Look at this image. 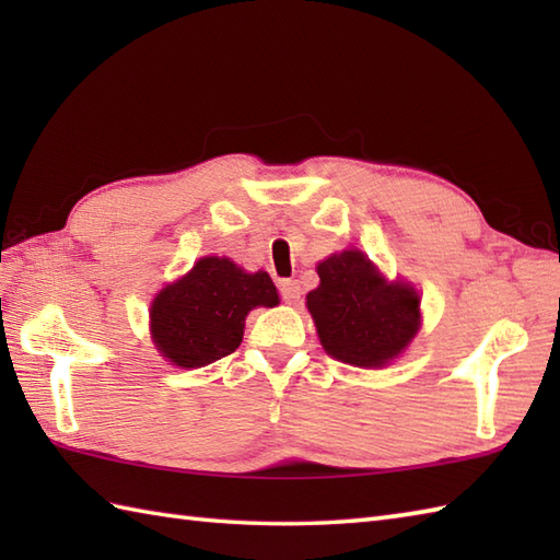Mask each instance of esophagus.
Returning <instances> with one entry per match:
<instances>
[{
  "label": "esophagus",
  "instance_id": "1",
  "mask_svg": "<svg viewBox=\"0 0 560 560\" xmlns=\"http://www.w3.org/2000/svg\"><path fill=\"white\" fill-rule=\"evenodd\" d=\"M279 293L287 303H299L301 301V283L295 279H281L279 281Z\"/></svg>",
  "mask_w": 560,
  "mask_h": 560
}]
</instances>
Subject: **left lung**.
I'll return each instance as SVG.
<instances>
[{
  "label": "left lung",
  "instance_id": "left-lung-1",
  "mask_svg": "<svg viewBox=\"0 0 560 560\" xmlns=\"http://www.w3.org/2000/svg\"><path fill=\"white\" fill-rule=\"evenodd\" d=\"M319 287L307 293L319 341L337 361L383 368L419 331V293L387 283L359 249H343L317 265Z\"/></svg>",
  "mask_w": 560,
  "mask_h": 560
}]
</instances>
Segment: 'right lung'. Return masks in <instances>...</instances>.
<instances>
[{
    "instance_id": "add662e5",
    "label": "right lung",
    "mask_w": 560,
    "mask_h": 560,
    "mask_svg": "<svg viewBox=\"0 0 560 560\" xmlns=\"http://www.w3.org/2000/svg\"><path fill=\"white\" fill-rule=\"evenodd\" d=\"M277 303L267 271L247 273L225 257H201L151 303V335L173 365L201 368L241 347L253 307Z\"/></svg>"
}]
</instances>
